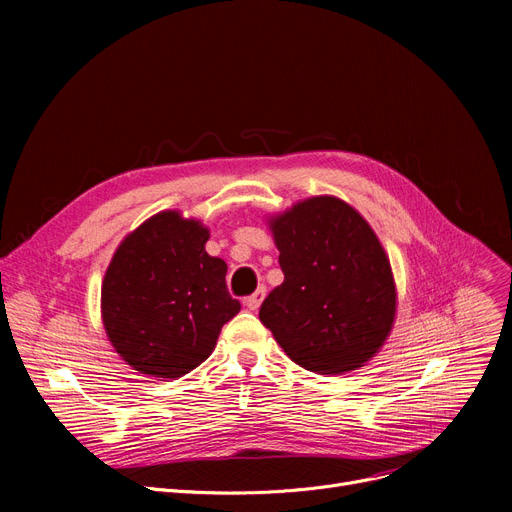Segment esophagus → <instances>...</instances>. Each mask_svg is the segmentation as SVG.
I'll return each mask as SVG.
<instances>
[{
  "instance_id": "34e87169",
  "label": "esophagus",
  "mask_w": 512,
  "mask_h": 512,
  "mask_svg": "<svg viewBox=\"0 0 512 512\" xmlns=\"http://www.w3.org/2000/svg\"><path fill=\"white\" fill-rule=\"evenodd\" d=\"M263 297H265V288H259V290H255L251 297H247L245 301V307L249 309V311H257L259 309V305H261V301H263Z\"/></svg>"
}]
</instances>
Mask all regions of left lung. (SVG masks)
<instances>
[{
	"mask_svg": "<svg viewBox=\"0 0 512 512\" xmlns=\"http://www.w3.org/2000/svg\"><path fill=\"white\" fill-rule=\"evenodd\" d=\"M284 282L259 309L284 353L340 375L380 353L396 319V284L380 238L346 201L319 195L267 220Z\"/></svg>",
	"mask_w": 512,
	"mask_h": 512,
	"instance_id": "8db88e82",
	"label": "left lung"
}]
</instances>
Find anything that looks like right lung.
Returning <instances> with one entry per match:
<instances>
[{"label":"right lung","mask_w":512,"mask_h":512,"mask_svg":"<svg viewBox=\"0 0 512 512\" xmlns=\"http://www.w3.org/2000/svg\"><path fill=\"white\" fill-rule=\"evenodd\" d=\"M209 228L168 209L118 245L101 284V319L116 353L139 373L176 380L199 367L240 303L228 265L205 251Z\"/></svg>","instance_id":"add662e5"}]
</instances>
